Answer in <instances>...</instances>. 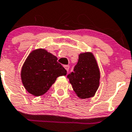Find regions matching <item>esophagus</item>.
Instances as JSON below:
<instances>
[{
    "instance_id": "esophagus-1",
    "label": "esophagus",
    "mask_w": 132,
    "mask_h": 132,
    "mask_svg": "<svg viewBox=\"0 0 132 132\" xmlns=\"http://www.w3.org/2000/svg\"><path fill=\"white\" fill-rule=\"evenodd\" d=\"M64 68L65 70L68 71L69 70V68H70V66H69L68 65H65V66H64Z\"/></svg>"
}]
</instances>
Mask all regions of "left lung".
<instances>
[{
    "label": "left lung",
    "instance_id": "obj_1",
    "mask_svg": "<svg viewBox=\"0 0 132 132\" xmlns=\"http://www.w3.org/2000/svg\"><path fill=\"white\" fill-rule=\"evenodd\" d=\"M73 91L79 98L93 97L99 86L100 70L92 52L79 55L74 72L68 75Z\"/></svg>",
    "mask_w": 132,
    "mask_h": 132
}]
</instances>
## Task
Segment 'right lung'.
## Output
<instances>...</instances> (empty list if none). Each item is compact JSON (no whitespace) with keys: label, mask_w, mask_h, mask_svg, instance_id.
Wrapping results in <instances>:
<instances>
[{"label":"right lung","mask_w":132,"mask_h":132,"mask_svg":"<svg viewBox=\"0 0 132 132\" xmlns=\"http://www.w3.org/2000/svg\"><path fill=\"white\" fill-rule=\"evenodd\" d=\"M66 73V70L57 62L56 56L39 48L33 50L28 56L20 76L27 92L37 97L46 93L58 77Z\"/></svg>","instance_id":"right-lung-1"}]
</instances>
